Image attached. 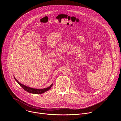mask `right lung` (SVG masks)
Returning a JSON list of instances; mask_svg holds the SVG:
<instances>
[{
	"label": "right lung",
	"instance_id": "add662e5",
	"mask_svg": "<svg viewBox=\"0 0 121 121\" xmlns=\"http://www.w3.org/2000/svg\"><path fill=\"white\" fill-rule=\"evenodd\" d=\"M14 78H15V81L18 82V83L19 84V85L21 86L25 91H27V92H29V93H33V94H42V93H44V92H46V91H49V90H50V89L51 88V87H52V85H53V83H52L51 85L49 86H48V87L43 88V89L33 88H31V87H30L27 86H26L23 85V84L21 83L20 82H19L18 81V80L16 79V78H15L14 76Z\"/></svg>",
	"mask_w": 121,
	"mask_h": 121
}]
</instances>
